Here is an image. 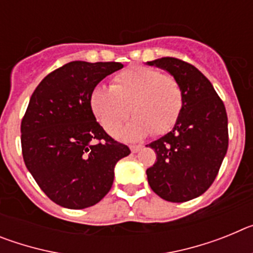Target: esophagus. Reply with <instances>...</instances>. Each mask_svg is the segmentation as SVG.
<instances>
[{
  "label": "esophagus",
  "instance_id": "34e87169",
  "mask_svg": "<svg viewBox=\"0 0 253 253\" xmlns=\"http://www.w3.org/2000/svg\"><path fill=\"white\" fill-rule=\"evenodd\" d=\"M140 148H142L140 146H134V144L133 146H130V151L133 152V153H137L138 151H140Z\"/></svg>",
  "mask_w": 253,
  "mask_h": 253
}]
</instances>
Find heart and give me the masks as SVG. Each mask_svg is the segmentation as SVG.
Segmentation results:
<instances>
[{"instance_id": "b5f03b06", "label": "heart", "mask_w": 253, "mask_h": 253, "mask_svg": "<svg viewBox=\"0 0 253 253\" xmlns=\"http://www.w3.org/2000/svg\"><path fill=\"white\" fill-rule=\"evenodd\" d=\"M184 104V88L177 78L143 66L124 69L113 78L110 88L96 87L90 96L93 115L113 137L131 113L134 119L122 133L128 140L169 133L180 119Z\"/></svg>"}]
</instances>
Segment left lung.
Wrapping results in <instances>:
<instances>
[{
  "label": "left lung",
  "mask_w": 253,
  "mask_h": 253,
  "mask_svg": "<svg viewBox=\"0 0 253 253\" xmlns=\"http://www.w3.org/2000/svg\"><path fill=\"white\" fill-rule=\"evenodd\" d=\"M148 64L169 71L185 93L173 129L148 144L157 154L147 169L148 184L167 202H189L211 186L222 166L228 149L227 111L213 84L193 64L172 57Z\"/></svg>",
  "instance_id": "1"
}]
</instances>
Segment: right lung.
Instances as JSON below:
<instances>
[{
	"label": "right lung",
	"mask_w": 253,
	"mask_h": 253,
	"mask_svg": "<svg viewBox=\"0 0 253 253\" xmlns=\"http://www.w3.org/2000/svg\"><path fill=\"white\" fill-rule=\"evenodd\" d=\"M119 62H69L38 84L21 120L26 167L51 202L92 207L110 191L116 162L130 153L96 122L90 96Z\"/></svg>",
	"instance_id": "add662e5"
}]
</instances>
